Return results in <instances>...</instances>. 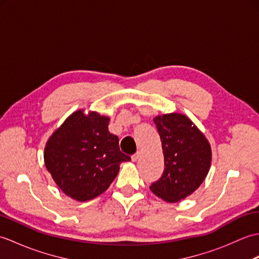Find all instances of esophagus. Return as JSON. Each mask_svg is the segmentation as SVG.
<instances>
[{"label": "esophagus", "instance_id": "1", "mask_svg": "<svg viewBox=\"0 0 259 259\" xmlns=\"http://www.w3.org/2000/svg\"><path fill=\"white\" fill-rule=\"evenodd\" d=\"M139 156H140V153L139 152H137V153H135V155H133L131 156V160H133L134 162H136L137 160H138L139 159Z\"/></svg>", "mask_w": 259, "mask_h": 259}]
</instances>
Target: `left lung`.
<instances>
[{
    "label": "left lung",
    "instance_id": "8db88e82",
    "mask_svg": "<svg viewBox=\"0 0 259 259\" xmlns=\"http://www.w3.org/2000/svg\"><path fill=\"white\" fill-rule=\"evenodd\" d=\"M160 136L164 170L151 191L167 202H178L191 195L205 180L211 163V148L206 137L181 113L153 118Z\"/></svg>",
    "mask_w": 259,
    "mask_h": 259
}]
</instances>
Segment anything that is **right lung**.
<instances>
[{
    "label": "right lung",
    "mask_w": 259,
    "mask_h": 259,
    "mask_svg": "<svg viewBox=\"0 0 259 259\" xmlns=\"http://www.w3.org/2000/svg\"><path fill=\"white\" fill-rule=\"evenodd\" d=\"M110 119L78 110L49 138L45 163L59 188L78 201L101 195L130 157L120 151L119 138L109 133Z\"/></svg>",
    "instance_id": "obj_1"
}]
</instances>
